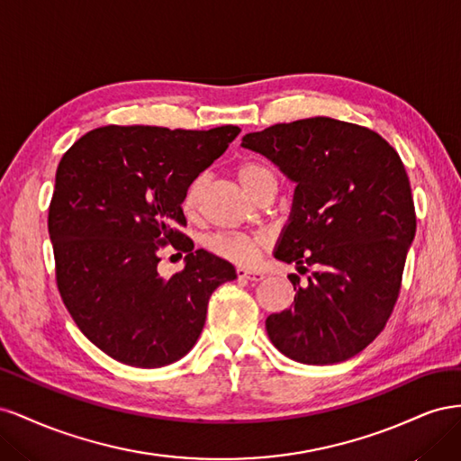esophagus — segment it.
Listing matches in <instances>:
<instances>
[{
  "label": "esophagus",
  "mask_w": 461,
  "mask_h": 461,
  "mask_svg": "<svg viewBox=\"0 0 461 461\" xmlns=\"http://www.w3.org/2000/svg\"><path fill=\"white\" fill-rule=\"evenodd\" d=\"M236 275H239V278H246V281H263V273L259 271H249V269H236Z\"/></svg>",
  "instance_id": "34e87169"
}]
</instances>
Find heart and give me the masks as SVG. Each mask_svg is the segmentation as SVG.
<instances>
[{
	"instance_id": "heart-1",
	"label": "heart",
	"mask_w": 461,
	"mask_h": 461,
	"mask_svg": "<svg viewBox=\"0 0 461 461\" xmlns=\"http://www.w3.org/2000/svg\"><path fill=\"white\" fill-rule=\"evenodd\" d=\"M239 180L242 183V186L252 194L259 190V186L265 183V180L273 178V175L265 169V167L258 165V163H244L239 167ZM205 183H207V176L205 175H198L196 178L192 180L188 185L186 192H185V209L186 213H196L202 196H203V190H205ZM263 239L259 236H248V234H213L209 236L205 240V246L212 254L232 261L236 265H252L256 263L258 256H259V249L263 246Z\"/></svg>"
}]
</instances>
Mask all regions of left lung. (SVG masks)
I'll use <instances>...</instances> for the list:
<instances>
[{"label": "left lung", "instance_id": "8db88e82", "mask_svg": "<svg viewBox=\"0 0 461 461\" xmlns=\"http://www.w3.org/2000/svg\"><path fill=\"white\" fill-rule=\"evenodd\" d=\"M296 185L275 258L313 267L290 275L294 305L271 313L275 348L308 366H330L369 346L394 310L415 236L410 178L383 136L352 122L312 117L242 138Z\"/></svg>", "mask_w": 461, "mask_h": 461}]
</instances>
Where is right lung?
Segmentation results:
<instances>
[{"label": "right lung", "mask_w": 461, "mask_h": 461, "mask_svg": "<svg viewBox=\"0 0 461 461\" xmlns=\"http://www.w3.org/2000/svg\"><path fill=\"white\" fill-rule=\"evenodd\" d=\"M240 129L102 127L67 149L55 173L48 229L63 303L85 337L124 366L156 369L185 357L213 290L236 269L178 232L185 192ZM187 252L165 279L158 248Z\"/></svg>", "instance_id": "add662e5"}]
</instances>
